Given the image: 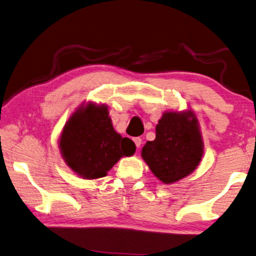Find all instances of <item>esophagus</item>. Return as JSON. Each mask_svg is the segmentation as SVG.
Masks as SVG:
<instances>
[{
	"label": "esophagus",
	"instance_id": "esophagus-1",
	"mask_svg": "<svg viewBox=\"0 0 256 256\" xmlns=\"http://www.w3.org/2000/svg\"><path fill=\"white\" fill-rule=\"evenodd\" d=\"M134 142H135V145H136L137 148H140V145H142V138H140V137L134 138Z\"/></svg>",
	"mask_w": 256,
	"mask_h": 256
}]
</instances>
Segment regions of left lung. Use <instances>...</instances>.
Segmentation results:
<instances>
[{
	"label": "left lung",
	"mask_w": 256,
	"mask_h": 256,
	"mask_svg": "<svg viewBox=\"0 0 256 256\" xmlns=\"http://www.w3.org/2000/svg\"><path fill=\"white\" fill-rule=\"evenodd\" d=\"M204 155V142L194 111L164 112L156 138L147 142L142 158L154 176L171 184L194 171Z\"/></svg>",
	"instance_id": "obj_1"
}]
</instances>
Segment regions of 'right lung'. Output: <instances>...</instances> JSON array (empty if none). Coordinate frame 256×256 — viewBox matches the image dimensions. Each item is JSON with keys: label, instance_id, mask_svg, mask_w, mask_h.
<instances>
[{"label": "right lung", "instance_id": "add662e5", "mask_svg": "<svg viewBox=\"0 0 256 256\" xmlns=\"http://www.w3.org/2000/svg\"><path fill=\"white\" fill-rule=\"evenodd\" d=\"M62 158L78 176L103 178L122 158L136 150L134 142L112 127L108 106L88 102L70 116L60 137Z\"/></svg>", "mask_w": 256, "mask_h": 256}]
</instances>
